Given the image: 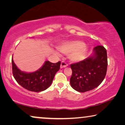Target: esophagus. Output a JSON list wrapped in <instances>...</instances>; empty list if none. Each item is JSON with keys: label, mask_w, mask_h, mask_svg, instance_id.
Returning <instances> with one entry per match:
<instances>
[{"label": "esophagus", "mask_w": 125, "mask_h": 125, "mask_svg": "<svg viewBox=\"0 0 125 125\" xmlns=\"http://www.w3.org/2000/svg\"><path fill=\"white\" fill-rule=\"evenodd\" d=\"M68 66V64L67 63L65 62V61H62V62H61V65H60V68H65L66 67V66Z\"/></svg>", "instance_id": "34e87169"}]
</instances>
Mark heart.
Listing matches in <instances>:
<instances>
[{"label": "heart", "instance_id": "heart-1", "mask_svg": "<svg viewBox=\"0 0 125 125\" xmlns=\"http://www.w3.org/2000/svg\"><path fill=\"white\" fill-rule=\"evenodd\" d=\"M59 49L63 53L69 54V59L73 62H77L84 59L88 51L86 45L81 41L64 42L59 46ZM54 53L58 54L56 51H54Z\"/></svg>", "mask_w": 125, "mask_h": 125}]
</instances>
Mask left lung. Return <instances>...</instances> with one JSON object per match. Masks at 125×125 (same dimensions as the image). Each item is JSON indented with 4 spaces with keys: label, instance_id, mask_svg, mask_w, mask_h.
Wrapping results in <instances>:
<instances>
[{
    "label": "left lung",
    "instance_id": "obj_1",
    "mask_svg": "<svg viewBox=\"0 0 125 125\" xmlns=\"http://www.w3.org/2000/svg\"><path fill=\"white\" fill-rule=\"evenodd\" d=\"M107 52L103 46L94 48L93 54L80 62L71 64L72 74L70 79L71 86L83 93L100 85L106 74Z\"/></svg>",
    "mask_w": 125,
    "mask_h": 125
}]
</instances>
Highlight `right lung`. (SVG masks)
Returning a JSON list of instances; mask_svg holds the SVG:
<instances>
[{
	"label": "right lung",
	"instance_id": "1",
	"mask_svg": "<svg viewBox=\"0 0 125 125\" xmlns=\"http://www.w3.org/2000/svg\"><path fill=\"white\" fill-rule=\"evenodd\" d=\"M60 61L52 63L46 61L39 70L27 73L20 71L12 58V73L15 80L25 89L35 92L43 91L51 86L55 74L60 69Z\"/></svg>",
	"mask_w": 125,
	"mask_h": 125
}]
</instances>
